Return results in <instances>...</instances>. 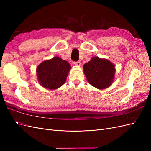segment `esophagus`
Wrapping results in <instances>:
<instances>
[{
    "label": "esophagus",
    "mask_w": 151,
    "mask_h": 151,
    "mask_svg": "<svg viewBox=\"0 0 151 151\" xmlns=\"http://www.w3.org/2000/svg\"><path fill=\"white\" fill-rule=\"evenodd\" d=\"M74 64L76 65V66H78V67H79L80 65H81V62H79V61H78V62H74Z\"/></svg>",
    "instance_id": "34e87169"
}]
</instances>
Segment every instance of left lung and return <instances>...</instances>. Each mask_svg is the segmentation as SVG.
<instances>
[{"label":"left lung","instance_id":"1","mask_svg":"<svg viewBox=\"0 0 151 151\" xmlns=\"http://www.w3.org/2000/svg\"><path fill=\"white\" fill-rule=\"evenodd\" d=\"M115 65L106 58L94 57L83 65V70L88 83L99 89L110 86L115 79Z\"/></svg>","mask_w":151,"mask_h":151}]
</instances>
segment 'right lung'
<instances>
[{"label": "right lung", "instance_id": "right-lung-1", "mask_svg": "<svg viewBox=\"0 0 151 151\" xmlns=\"http://www.w3.org/2000/svg\"><path fill=\"white\" fill-rule=\"evenodd\" d=\"M70 68L68 62L60 57L44 60L36 67L38 83L44 88L57 89L65 83Z\"/></svg>", "mask_w": 151, "mask_h": 151}]
</instances>
